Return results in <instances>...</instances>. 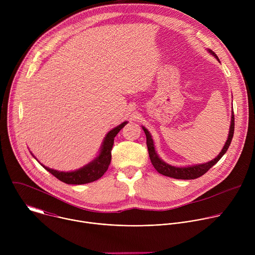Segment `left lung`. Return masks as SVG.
I'll use <instances>...</instances> for the list:
<instances>
[{"instance_id":"8db88e82","label":"left lung","mask_w":255,"mask_h":255,"mask_svg":"<svg viewBox=\"0 0 255 255\" xmlns=\"http://www.w3.org/2000/svg\"><path fill=\"white\" fill-rule=\"evenodd\" d=\"M212 55H214L218 60V56L215 54L214 51H212L211 49L208 50ZM234 113L232 111V115H231V125H230V129H229V135L227 138V141L224 145L223 149L221 150V152L219 153L216 158H214L213 160L206 162V163H202V164H196V165H192V166H187V167H176V166H172L166 162H164L162 159L159 158V156L157 155L155 148H154V144H153V140L152 137L150 135V133L148 132V130L142 127L145 135H146V144H147V148H148V153H149V157L151 160L152 165L154 166V168L161 174L165 175V176H169V177H173V178H177V179H195L198 178L200 176H202L203 174H205L213 165H215L218 161L220 160V158L226 153L227 149L230 146V143L232 141L233 138V134H234Z\"/></svg>"}]
</instances>
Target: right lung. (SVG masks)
I'll list each match as a JSON object with an SVG mask.
<instances>
[{
  "instance_id": "obj_1",
  "label": "right lung",
  "mask_w": 255,
  "mask_h": 255,
  "mask_svg": "<svg viewBox=\"0 0 255 255\" xmlns=\"http://www.w3.org/2000/svg\"><path fill=\"white\" fill-rule=\"evenodd\" d=\"M126 124L127 122H123L111 131H109L102 144L100 154L97 156V158H95L93 161L83 166L82 168L75 171L65 172L58 171L44 165L42 166L51 174H53L56 178L68 185H84L99 179L107 171L109 164L111 162V151L114 144V138Z\"/></svg>"
}]
</instances>
